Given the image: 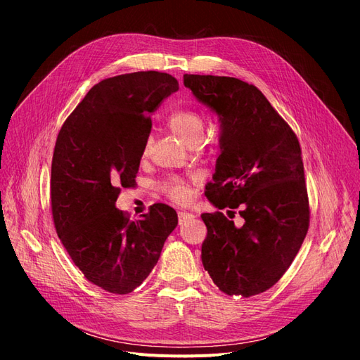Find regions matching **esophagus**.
Here are the masks:
<instances>
[{
	"label": "esophagus",
	"mask_w": 360,
	"mask_h": 360,
	"mask_svg": "<svg viewBox=\"0 0 360 360\" xmlns=\"http://www.w3.org/2000/svg\"><path fill=\"white\" fill-rule=\"evenodd\" d=\"M178 217H179V224H184V223H187L188 219H193V218L195 217V214H194V212L184 211V212H179Z\"/></svg>",
	"instance_id": "obj_1"
}]
</instances>
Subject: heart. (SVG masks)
I'll list each match as a JSON object with an SVG mask.
<instances>
[{
    "instance_id": "heart-1",
    "label": "heart",
    "mask_w": 360,
    "mask_h": 360,
    "mask_svg": "<svg viewBox=\"0 0 360 360\" xmlns=\"http://www.w3.org/2000/svg\"><path fill=\"white\" fill-rule=\"evenodd\" d=\"M167 125L169 129L187 145L195 141H202L203 133H205V120L200 113H197L194 110L173 112L167 120ZM149 145H150V141L148 139L143 146V154H146L149 150ZM165 190L172 199L176 202H185L188 200L190 197L188 187L179 178H172L166 181Z\"/></svg>"
}]
</instances>
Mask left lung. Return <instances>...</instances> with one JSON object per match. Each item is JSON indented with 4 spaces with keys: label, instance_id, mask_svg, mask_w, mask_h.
<instances>
[{
    "label": "left lung",
    "instance_id": "1",
    "mask_svg": "<svg viewBox=\"0 0 360 360\" xmlns=\"http://www.w3.org/2000/svg\"><path fill=\"white\" fill-rule=\"evenodd\" d=\"M184 85L219 121V155L205 195L218 210L239 207L245 221L236 227L219 211L202 214V263L230 296L263 293L292 264L309 226L299 141L254 85L210 75H184Z\"/></svg>",
    "mask_w": 360,
    "mask_h": 360
}]
</instances>
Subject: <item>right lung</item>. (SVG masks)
I'll return each instance as SVG.
<instances>
[{"label":"right lung","instance_id":"add662e5","mask_svg":"<svg viewBox=\"0 0 360 360\" xmlns=\"http://www.w3.org/2000/svg\"><path fill=\"white\" fill-rule=\"evenodd\" d=\"M179 89L160 72L104 79L92 86L56 137L51 200L56 233L85 278L103 290L127 295L157 264L178 214L155 203L130 221L115 203L134 187L150 113Z\"/></svg>","mask_w":360,"mask_h":360}]
</instances>
